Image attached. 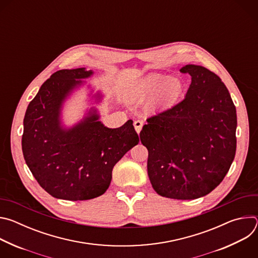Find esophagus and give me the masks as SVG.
Returning <instances> with one entry per match:
<instances>
[{
    "label": "esophagus",
    "mask_w": 258,
    "mask_h": 258,
    "mask_svg": "<svg viewBox=\"0 0 258 258\" xmlns=\"http://www.w3.org/2000/svg\"><path fill=\"white\" fill-rule=\"evenodd\" d=\"M134 126H135V130L138 134H140L141 130H142V126H143V121L142 120H135L134 121Z\"/></svg>",
    "instance_id": "34e87169"
}]
</instances>
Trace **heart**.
<instances>
[{
	"label": "heart",
	"mask_w": 258,
	"mask_h": 258,
	"mask_svg": "<svg viewBox=\"0 0 258 258\" xmlns=\"http://www.w3.org/2000/svg\"><path fill=\"white\" fill-rule=\"evenodd\" d=\"M182 89L183 85L178 78L152 71L132 83L128 93L135 100H144L150 95L147 107L158 110L171 106L180 96Z\"/></svg>",
	"instance_id": "heart-1"
}]
</instances>
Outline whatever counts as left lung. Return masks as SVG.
<instances>
[{
	"instance_id": "1",
	"label": "left lung",
	"mask_w": 258,
	"mask_h": 258,
	"mask_svg": "<svg viewBox=\"0 0 258 258\" xmlns=\"http://www.w3.org/2000/svg\"><path fill=\"white\" fill-rule=\"evenodd\" d=\"M191 76L181 102L147 119L140 139L148 149L149 179L166 198L192 200L214 190L236 154L237 113L231 95L215 73L188 64Z\"/></svg>"
}]
</instances>
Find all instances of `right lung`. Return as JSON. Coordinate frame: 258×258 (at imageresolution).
Returning a JSON list of instances; mask_svg holds the SVG:
<instances>
[{"label": "right lung", "instance_id": "right-lung-1", "mask_svg": "<svg viewBox=\"0 0 258 258\" xmlns=\"http://www.w3.org/2000/svg\"><path fill=\"white\" fill-rule=\"evenodd\" d=\"M93 75L86 68L56 71L28 104L23 119L24 160L40 186L58 199L78 201L103 195L114 165L139 143L133 120L109 128L99 120L95 107L72 126L63 124L64 103L86 85L82 80ZM102 98L100 92L92 95L96 103Z\"/></svg>", "mask_w": 258, "mask_h": 258}]
</instances>
